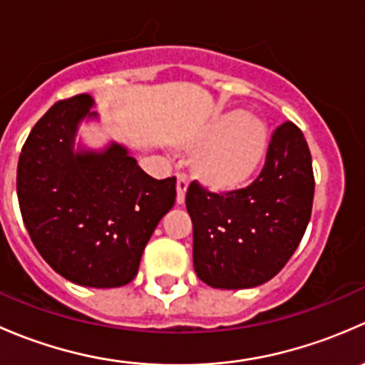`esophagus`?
I'll use <instances>...</instances> for the list:
<instances>
[{
    "label": "esophagus",
    "instance_id": "esophagus-1",
    "mask_svg": "<svg viewBox=\"0 0 365 365\" xmlns=\"http://www.w3.org/2000/svg\"><path fill=\"white\" fill-rule=\"evenodd\" d=\"M187 187H189V180H187L185 175H176V203L182 205L185 201V192Z\"/></svg>",
    "mask_w": 365,
    "mask_h": 365
}]
</instances>
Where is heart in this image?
<instances>
[{
    "mask_svg": "<svg viewBox=\"0 0 365 365\" xmlns=\"http://www.w3.org/2000/svg\"><path fill=\"white\" fill-rule=\"evenodd\" d=\"M197 146L194 173L213 190H235L245 185L263 160L267 127L251 114L230 113L206 130Z\"/></svg>",
    "mask_w": 365,
    "mask_h": 365,
    "instance_id": "heart-1",
    "label": "heart"
}]
</instances>
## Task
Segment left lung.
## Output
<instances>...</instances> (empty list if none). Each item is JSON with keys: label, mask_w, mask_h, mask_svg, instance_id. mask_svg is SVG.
Segmentation results:
<instances>
[{"label": "left lung", "mask_w": 365, "mask_h": 365, "mask_svg": "<svg viewBox=\"0 0 365 365\" xmlns=\"http://www.w3.org/2000/svg\"><path fill=\"white\" fill-rule=\"evenodd\" d=\"M314 173L300 128L284 121L272 132L259 176L217 194L194 180L185 205L192 219L194 270L219 289L270 281L297 251L312 212Z\"/></svg>", "instance_id": "left-lung-1"}]
</instances>
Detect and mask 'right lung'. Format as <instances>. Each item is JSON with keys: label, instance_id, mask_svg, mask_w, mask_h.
<instances>
[{"label": "right lung", "instance_id": "add662e5", "mask_svg": "<svg viewBox=\"0 0 365 365\" xmlns=\"http://www.w3.org/2000/svg\"><path fill=\"white\" fill-rule=\"evenodd\" d=\"M88 93L56 102L29 132L17 164V200L29 238L54 272L90 288L138 275L143 251L176 200V178L155 180L120 145L73 152Z\"/></svg>", "mask_w": 365, "mask_h": 365}]
</instances>
